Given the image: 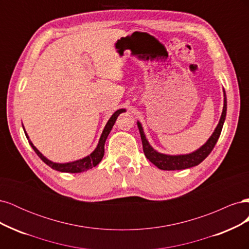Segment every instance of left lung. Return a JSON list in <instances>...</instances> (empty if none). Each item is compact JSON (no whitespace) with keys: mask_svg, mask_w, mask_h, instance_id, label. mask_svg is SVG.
<instances>
[{"mask_svg":"<svg viewBox=\"0 0 249 249\" xmlns=\"http://www.w3.org/2000/svg\"><path fill=\"white\" fill-rule=\"evenodd\" d=\"M223 109L221 113V117L219 123H218L216 129L214 130L213 134L211 135V137L208 139V141L200 146L198 149L194 150L193 153L186 154V155H166L161 154L157 152L154 147L149 144L147 141L144 132H143V127L139 122H137L138 129L140 132V136L142 140V146L143 152H144L145 157L152 162L154 165L162 170H180L190 168L193 166H196L199 163H201L212 152L216 142L218 141V138L220 136V133L222 130V126L225 120V116H227V95H225V91L223 89Z\"/></svg>","mask_w":249,"mask_h":249,"instance_id":"left-lung-1","label":"left lung"}]
</instances>
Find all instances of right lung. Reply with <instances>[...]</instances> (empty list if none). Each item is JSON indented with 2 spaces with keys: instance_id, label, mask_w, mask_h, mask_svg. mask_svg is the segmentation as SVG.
<instances>
[{
  "instance_id": "right-lung-1",
  "label": "right lung",
  "mask_w": 249,
  "mask_h": 249,
  "mask_svg": "<svg viewBox=\"0 0 249 249\" xmlns=\"http://www.w3.org/2000/svg\"><path fill=\"white\" fill-rule=\"evenodd\" d=\"M123 112H125V109H119V110H117V111H115L114 113H113V115L110 117V119L108 120V123L106 124V125H105V127H104V131H103V133L101 135V138H100L99 143H97V146L95 147V149L93 150L91 154L88 155L85 158H83V159L73 161V162H69V163H55V162H52L51 160H49L48 158L44 157L39 152V150L34 146L32 141L29 139V136H28L27 132L25 131L24 125H22V129H24L25 134H26V137L29 140L30 145H31L32 148L34 149V152L37 154V156H38L44 163H46L47 165H49L51 168L55 169V170H58V171H61V172L78 173V172L87 171L88 169H91L92 167H95L96 165L102 161L103 157H104V153H105V142H106V139L108 137V135L110 134L113 125H114L118 115L120 114V113H123Z\"/></svg>"
}]
</instances>
